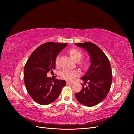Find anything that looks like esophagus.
Instances as JSON below:
<instances>
[{"mask_svg": "<svg viewBox=\"0 0 134 134\" xmlns=\"http://www.w3.org/2000/svg\"><path fill=\"white\" fill-rule=\"evenodd\" d=\"M66 85H69V84H72V82H69V81H67L66 82Z\"/></svg>", "mask_w": 134, "mask_h": 134, "instance_id": "1", "label": "esophagus"}]
</instances>
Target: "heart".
I'll return each instance as SVG.
<instances>
[{
  "label": "heart",
  "mask_w": 134,
  "mask_h": 134,
  "mask_svg": "<svg viewBox=\"0 0 134 134\" xmlns=\"http://www.w3.org/2000/svg\"><path fill=\"white\" fill-rule=\"evenodd\" d=\"M69 53L71 57L76 62L79 61L82 58L83 53L80 50L77 49V48H71V49L69 51ZM59 64V56H57L55 59V64L56 65H58ZM82 65L83 67H86L88 65V63L86 61H84L82 62ZM79 74V72L76 70H70L67 69H64L62 72H61V76H62L63 78L65 79L66 80H71L73 79L75 76H78Z\"/></svg>",
  "instance_id": "b5f03b06"
}]
</instances>
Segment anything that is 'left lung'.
<instances>
[{
	"instance_id": "obj_1",
	"label": "left lung",
	"mask_w": 134,
	"mask_h": 134,
	"mask_svg": "<svg viewBox=\"0 0 134 134\" xmlns=\"http://www.w3.org/2000/svg\"><path fill=\"white\" fill-rule=\"evenodd\" d=\"M83 48L90 55L91 65L81 79L88 86L82 85L80 92L75 94L76 99L84 106H96L106 98L112 81L111 66L106 55L94 43L90 42L75 43Z\"/></svg>"
}]
</instances>
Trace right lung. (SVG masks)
<instances>
[{
    "label": "right lung",
    "instance_id": "add662e5",
    "mask_svg": "<svg viewBox=\"0 0 134 134\" xmlns=\"http://www.w3.org/2000/svg\"><path fill=\"white\" fill-rule=\"evenodd\" d=\"M66 43L46 42L38 47L28 58L24 68V82L28 94L36 103L46 105L58 98L66 82H54L47 73L55 69V59Z\"/></svg>",
    "mask_w": 134,
    "mask_h": 134
}]
</instances>
